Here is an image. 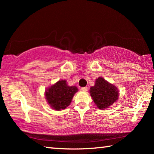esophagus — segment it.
<instances>
[{"instance_id": "34e87169", "label": "esophagus", "mask_w": 154, "mask_h": 154, "mask_svg": "<svg viewBox=\"0 0 154 154\" xmlns=\"http://www.w3.org/2000/svg\"><path fill=\"white\" fill-rule=\"evenodd\" d=\"M82 91H83V92H87V91L88 90V87H83V88H82Z\"/></svg>"}]
</instances>
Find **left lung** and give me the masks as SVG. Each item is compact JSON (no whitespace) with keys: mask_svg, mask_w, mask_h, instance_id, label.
<instances>
[{"mask_svg":"<svg viewBox=\"0 0 154 154\" xmlns=\"http://www.w3.org/2000/svg\"><path fill=\"white\" fill-rule=\"evenodd\" d=\"M90 93L94 102L100 109H107L116 102L119 96L117 87L102 77L96 79L95 85L90 88Z\"/></svg>","mask_w":154,"mask_h":154,"instance_id":"8db88e82","label":"left lung"}]
</instances>
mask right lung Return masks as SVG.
I'll use <instances>...</instances> for the list:
<instances>
[{
  "mask_svg": "<svg viewBox=\"0 0 154 154\" xmlns=\"http://www.w3.org/2000/svg\"><path fill=\"white\" fill-rule=\"evenodd\" d=\"M77 91L76 86H69L66 80H60L46 90L45 98L52 109L60 111L71 104Z\"/></svg>",
  "mask_w": 154,
  "mask_h": 154,
  "instance_id": "add662e5",
  "label": "right lung"
}]
</instances>
